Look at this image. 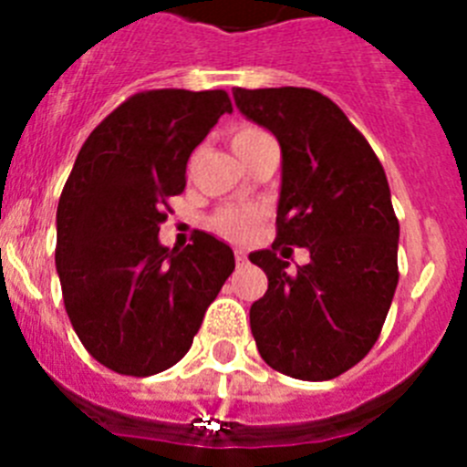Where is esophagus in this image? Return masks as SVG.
I'll return each instance as SVG.
<instances>
[{
	"instance_id": "34e87169",
	"label": "esophagus",
	"mask_w": 467,
	"mask_h": 467,
	"mask_svg": "<svg viewBox=\"0 0 467 467\" xmlns=\"http://www.w3.org/2000/svg\"><path fill=\"white\" fill-rule=\"evenodd\" d=\"M236 264L238 266H247V254L243 250H236Z\"/></svg>"
}]
</instances>
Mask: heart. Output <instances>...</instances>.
<instances>
[{
  "label": "heart",
  "mask_w": 467,
  "mask_h": 467,
  "mask_svg": "<svg viewBox=\"0 0 467 467\" xmlns=\"http://www.w3.org/2000/svg\"><path fill=\"white\" fill-rule=\"evenodd\" d=\"M262 135L264 133L257 130V128H241L231 138V147L241 150V147L250 144L253 140L262 138ZM259 220H262V210L254 208V205H226V208L217 210L213 214L210 226L220 236L229 238V241H247L254 234V229H257Z\"/></svg>",
  "instance_id": "heart-1"
}]
</instances>
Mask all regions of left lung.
<instances>
[{
  "instance_id": "left-lung-1",
  "label": "left lung",
  "mask_w": 467,
  "mask_h": 467,
  "mask_svg": "<svg viewBox=\"0 0 467 467\" xmlns=\"http://www.w3.org/2000/svg\"><path fill=\"white\" fill-rule=\"evenodd\" d=\"M236 107L283 151L275 241L250 254L269 290L250 306L259 356L275 372L327 381L372 350L398 287L400 224L365 135L311 88H234ZM292 246L312 262L286 271Z\"/></svg>"
}]
</instances>
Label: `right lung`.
<instances>
[{"instance_id":"add662e5","label":"right lung","mask_w":467,"mask_h":467,"mask_svg":"<svg viewBox=\"0 0 467 467\" xmlns=\"http://www.w3.org/2000/svg\"><path fill=\"white\" fill-rule=\"evenodd\" d=\"M231 111L226 90H142L74 161L57 203L56 269L74 332L111 372L151 377L182 360L236 266L203 231L182 250L159 243L189 156Z\"/></svg>"}]
</instances>
